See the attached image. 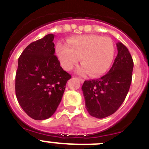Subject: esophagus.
I'll use <instances>...</instances> for the list:
<instances>
[{
	"label": "esophagus",
	"mask_w": 149,
	"mask_h": 149,
	"mask_svg": "<svg viewBox=\"0 0 149 149\" xmlns=\"http://www.w3.org/2000/svg\"><path fill=\"white\" fill-rule=\"evenodd\" d=\"M78 79H79V81H80L81 82V83H83L84 81V79H81V78H78Z\"/></svg>",
	"instance_id": "obj_1"
}]
</instances>
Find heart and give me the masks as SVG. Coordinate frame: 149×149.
I'll return each instance as SVG.
<instances>
[{
	"label": "heart",
	"mask_w": 149,
	"mask_h": 149,
	"mask_svg": "<svg viewBox=\"0 0 149 149\" xmlns=\"http://www.w3.org/2000/svg\"><path fill=\"white\" fill-rule=\"evenodd\" d=\"M68 46L59 44L57 53L63 68L69 70L79 61L83 65L78 72L97 76L105 73L114 57V45L108 37L96 35L76 36L68 41Z\"/></svg>",
	"instance_id": "obj_1"
}]
</instances>
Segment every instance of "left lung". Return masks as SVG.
Instances as JSON below:
<instances>
[{
	"label": "left lung",
	"mask_w": 149,
	"mask_h": 149,
	"mask_svg": "<svg viewBox=\"0 0 149 149\" xmlns=\"http://www.w3.org/2000/svg\"><path fill=\"white\" fill-rule=\"evenodd\" d=\"M118 54L109 71L101 78L86 80L82 85L85 105L92 116L103 119L119 109L129 92L133 60L127 48L116 44Z\"/></svg>",
	"instance_id": "8db88e82"
}]
</instances>
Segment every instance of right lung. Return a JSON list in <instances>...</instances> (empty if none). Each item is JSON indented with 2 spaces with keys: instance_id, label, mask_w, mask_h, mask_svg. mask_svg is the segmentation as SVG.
<instances>
[{
  "instance_id": "1",
  "label": "right lung",
  "mask_w": 149,
  "mask_h": 149,
  "mask_svg": "<svg viewBox=\"0 0 149 149\" xmlns=\"http://www.w3.org/2000/svg\"><path fill=\"white\" fill-rule=\"evenodd\" d=\"M54 35L32 42L18 60L15 92L24 111L35 120L51 117L71 78L54 55Z\"/></svg>"
}]
</instances>
